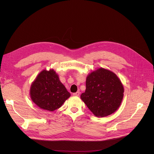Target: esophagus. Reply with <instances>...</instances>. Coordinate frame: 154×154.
<instances>
[{"mask_svg":"<svg viewBox=\"0 0 154 154\" xmlns=\"http://www.w3.org/2000/svg\"><path fill=\"white\" fill-rule=\"evenodd\" d=\"M79 94H80V92H79V91H77V92H76V93H73V95H74V96H79Z\"/></svg>","mask_w":154,"mask_h":154,"instance_id":"obj_1","label":"esophagus"}]
</instances>
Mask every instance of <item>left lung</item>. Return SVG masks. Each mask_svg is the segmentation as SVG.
<instances>
[{
  "mask_svg": "<svg viewBox=\"0 0 154 154\" xmlns=\"http://www.w3.org/2000/svg\"><path fill=\"white\" fill-rule=\"evenodd\" d=\"M124 87L113 72L99 68L86 77V90L80 97L90 111L97 117L115 112L124 96Z\"/></svg>",
  "mask_w": 154,
  "mask_h": 154,
  "instance_id": "1",
  "label": "left lung"
}]
</instances>
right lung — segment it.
<instances>
[{"instance_id": "obj_1", "label": "right lung", "mask_w": 154, "mask_h": 154, "mask_svg": "<svg viewBox=\"0 0 154 154\" xmlns=\"http://www.w3.org/2000/svg\"><path fill=\"white\" fill-rule=\"evenodd\" d=\"M30 94L38 106L50 112L61 107L71 96L53 69L43 70L38 75L31 85Z\"/></svg>"}]
</instances>
